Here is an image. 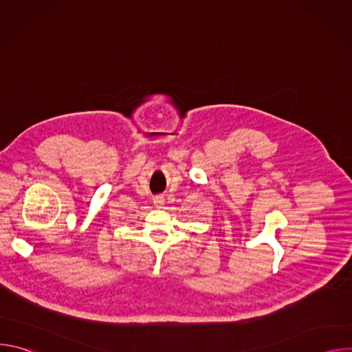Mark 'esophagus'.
I'll list each match as a JSON object with an SVG mask.
<instances>
[{"instance_id": "1", "label": "esophagus", "mask_w": 352, "mask_h": 352, "mask_svg": "<svg viewBox=\"0 0 352 352\" xmlns=\"http://www.w3.org/2000/svg\"><path fill=\"white\" fill-rule=\"evenodd\" d=\"M164 200H166V199H164L163 195H157V196H155V199H153V204H155L156 208H163Z\"/></svg>"}]
</instances>
